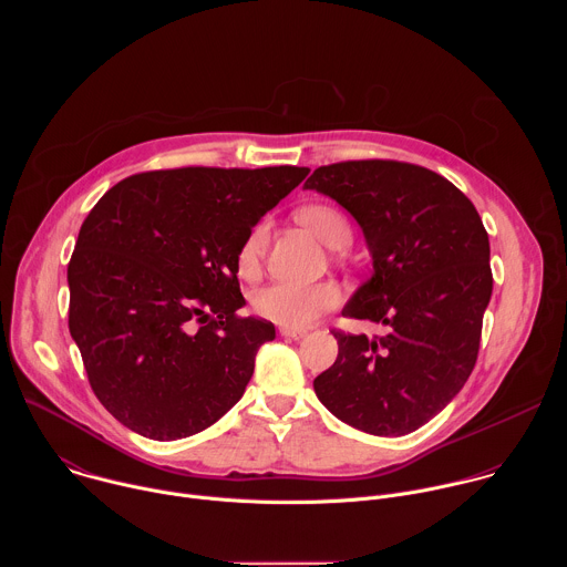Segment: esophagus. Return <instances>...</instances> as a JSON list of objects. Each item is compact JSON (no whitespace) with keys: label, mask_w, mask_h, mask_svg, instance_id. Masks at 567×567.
<instances>
[{"label":"esophagus","mask_w":567,"mask_h":567,"mask_svg":"<svg viewBox=\"0 0 567 567\" xmlns=\"http://www.w3.org/2000/svg\"><path fill=\"white\" fill-rule=\"evenodd\" d=\"M307 332L305 330H293V328H280V337H285V339H293V341H298V339H302Z\"/></svg>","instance_id":"esophagus-1"}]
</instances>
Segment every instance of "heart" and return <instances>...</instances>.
<instances>
[{
  "mask_svg": "<svg viewBox=\"0 0 567 567\" xmlns=\"http://www.w3.org/2000/svg\"><path fill=\"white\" fill-rule=\"evenodd\" d=\"M298 219L330 249H343L350 245L352 228L341 210L332 206H305L298 210ZM269 239L267 221L256 224L249 235L241 241L237 251V271L245 278H254L262 265ZM341 300V291L332 282H291L276 280L271 285L260 287L251 296V307L258 316L276 322L282 328L302 330L322 313L337 307Z\"/></svg>",
  "mask_w": 567,
  "mask_h": 567,
  "instance_id": "heart-1",
  "label": "heart"
}]
</instances>
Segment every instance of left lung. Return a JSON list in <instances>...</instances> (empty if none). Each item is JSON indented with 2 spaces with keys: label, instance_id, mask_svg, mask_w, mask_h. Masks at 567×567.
<instances>
[{
  "label": "left lung",
  "instance_id": "left-lung-1",
  "mask_svg": "<svg viewBox=\"0 0 567 567\" xmlns=\"http://www.w3.org/2000/svg\"><path fill=\"white\" fill-rule=\"evenodd\" d=\"M305 188L357 219L372 258L343 316L388 328L381 339L334 332L339 357L313 379L316 396L363 433H413L475 365L494 289L489 235L468 197L422 166L346 161L316 168Z\"/></svg>",
  "mask_w": 567,
  "mask_h": 567
}]
</instances>
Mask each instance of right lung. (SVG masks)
I'll list each match as a JSON object with an SVG mask.
<instances>
[{
  "mask_svg": "<svg viewBox=\"0 0 567 567\" xmlns=\"http://www.w3.org/2000/svg\"><path fill=\"white\" fill-rule=\"evenodd\" d=\"M309 168H179L132 175L80 226L69 332L103 406L171 442L226 415L276 328L237 316V251Z\"/></svg>",
  "mask_w": 567,
  "mask_h": 567,
  "instance_id": "obj_1",
  "label": "right lung"
}]
</instances>
